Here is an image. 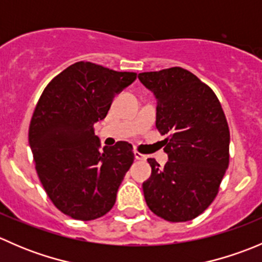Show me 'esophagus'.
<instances>
[{"label":"esophagus","instance_id":"obj_1","mask_svg":"<svg viewBox=\"0 0 262 262\" xmlns=\"http://www.w3.org/2000/svg\"><path fill=\"white\" fill-rule=\"evenodd\" d=\"M134 158H136V160L144 161L147 157L144 155H142V153H139V152H137V150H134Z\"/></svg>","mask_w":262,"mask_h":262}]
</instances>
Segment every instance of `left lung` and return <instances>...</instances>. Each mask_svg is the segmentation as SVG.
Instances as JSON below:
<instances>
[{"label": "left lung", "instance_id": "8db88e82", "mask_svg": "<svg viewBox=\"0 0 262 262\" xmlns=\"http://www.w3.org/2000/svg\"><path fill=\"white\" fill-rule=\"evenodd\" d=\"M139 81L157 100L156 126L165 139V166L148 158L146 203L168 222L196 218L212 204L229 162V129L213 90L181 67L143 72Z\"/></svg>", "mask_w": 262, "mask_h": 262}]
</instances>
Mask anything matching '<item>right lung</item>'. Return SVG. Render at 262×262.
Wrapping results in <instances>:
<instances>
[{
  "label": "right lung",
  "instance_id": "obj_1",
  "mask_svg": "<svg viewBox=\"0 0 262 262\" xmlns=\"http://www.w3.org/2000/svg\"><path fill=\"white\" fill-rule=\"evenodd\" d=\"M137 78L90 62H77L49 82L29 128L39 180L53 204L73 219L92 221L115 204L134 160L128 142L102 150L94 124L109 112L115 95Z\"/></svg>",
  "mask_w": 262,
  "mask_h": 262
}]
</instances>
